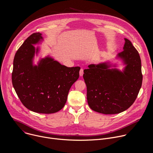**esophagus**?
Returning <instances> with one entry per match:
<instances>
[{
    "instance_id": "esophagus-1",
    "label": "esophagus",
    "mask_w": 153,
    "mask_h": 153,
    "mask_svg": "<svg viewBox=\"0 0 153 153\" xmlns=\"http://www.w3.org/2000/svg\"><path fill=\"white\" fill-rule=\"evenodd\" d=\"M79 74H80V76H82L83 74V70L82 68H81L80 70V71H79Z\"/></svg>"
}]
</instances>
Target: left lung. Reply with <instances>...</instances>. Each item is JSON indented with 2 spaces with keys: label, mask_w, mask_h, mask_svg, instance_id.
<instances>
[{
  "label": "left lung",
  "mask_w": 153,
  "mask_h": 153,
  "mask_svg": "<svg viewBox=\"0 0 153 153\" xmlns=\"http://www.w3.org/2000/svg\"><path fill=\"white\" fill-rule=\"evenodd\" d=\"M123 50L117 54L126 66L123 71L108 63L91 64L83 71L87 101L91 110L114 114L126 110L136 99L142 83L141 60L132 43L125 39Z\"/></svg>",
  "instance_id": "1"
}]
</instances>
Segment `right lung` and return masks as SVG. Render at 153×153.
I'll use <instances>...</instances> for the list:
<instances>
[{
    "label": "right lung",
    "mask_w": 153,
    "mask_h": 153,
    "mask_svg": "<svg viewBox=\"0 0 153 153\" xmlns=\"http://www.w3.org/2000/svg\"><path fill=\"white\" fill-rule=\"evenodd\" d=\"M42 39L41 33H33L18 49L13 61L12 83L20 100L28 110L51 114L65 106L70 88L79 77L80 68L67 67L50 57L33 65L39 48L36 50L33 44Z\"/></svg>",
    "instance_id": "right-lung-1"
}]
</instances>
